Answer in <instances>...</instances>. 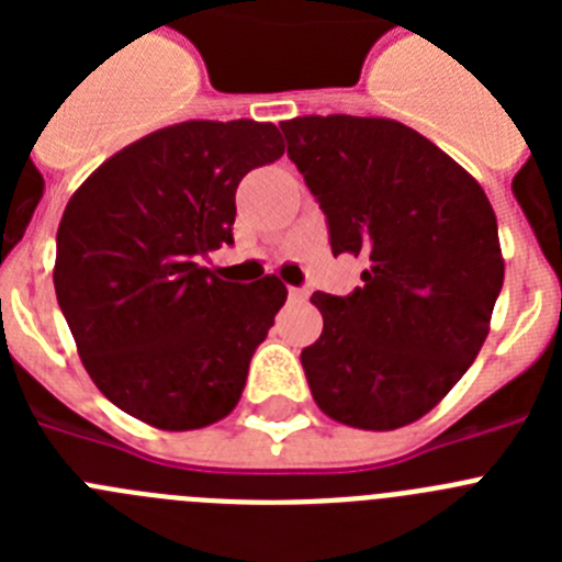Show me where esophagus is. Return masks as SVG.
Listing matches in <instances>:
<instances>
[{
  "label": "esophagus",
  "instance_id": "34e87169",
  "mask_svg": "<svg viewBox=\"0 0 562 562\" xmlns=\"http://www.w3.org/2000/svg\"><path fill=\"white\" fill-rule=\"evenodd\" d=\"M290 297L292 301H306V297H310V290H304V286H290Z\"/></svg>",
  "mask_w": 562,
  "mask_h": 562
}]
</instances>
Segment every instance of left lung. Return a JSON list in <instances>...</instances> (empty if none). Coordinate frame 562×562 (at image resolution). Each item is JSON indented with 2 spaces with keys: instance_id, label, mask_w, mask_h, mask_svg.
Here are the masks:
<instances>
[{
  "instance_id": "8db88e82",
  "label": "left lung",
  "mask_w": 562,
  "mask_h": 562,
  "mask_svg": "<svg viewBox=\"0 0 562 562\" xmlns=\"http://www.w3.org/2000/svg\"><path fill=\"white\" fill-rule=\"evenodd\" d=\"M286 154L329 222L331 252L369 261L362 286L315 292L324 331L301 351L317 408L360 430L434 411L473 366L504 284L484 188L436 143L389 117L281 123Z\"/></svg>"
}]
</instances>
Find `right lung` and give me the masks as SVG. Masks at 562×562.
<instances>
[{"instance_id": "obj_1", "label": "right lung", "mask_w": 562, "mask_h": 562, "mask_svg": "<svg viewBox=\"0 0 562 562\" xmlns=\"http://www.w3.org/2000/svg\"><path fill=\"white\" fill-rule=\"evenodd\" d=\"M284 154L272 123L186 121L112 154L67 202L58 306L103 396L160 430H196L241 400L281 278L231 284L202 258L233 245L236 188Z\"/></svg>"}]
</instances>
